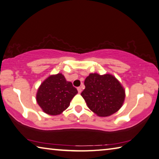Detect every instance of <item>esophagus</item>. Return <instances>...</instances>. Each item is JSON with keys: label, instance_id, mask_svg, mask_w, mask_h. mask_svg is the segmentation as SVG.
Instances as JSON below:
<instances>
[{"label": "esophagus", "instance_id": "1", "mask_svg": "<svg viewBox=\"0 0 159 159\" xmlns=\"http://www.w3.org/2000/svg\"><path fill=\"white\" fill-rule=\"evenodd\" d=\"M77 89H78V92H79V93H80V92H82V89H81V88H80V87L78 88Z\"/></svg>", "mask_w": 159, "mask_h": 159}]
</instances>
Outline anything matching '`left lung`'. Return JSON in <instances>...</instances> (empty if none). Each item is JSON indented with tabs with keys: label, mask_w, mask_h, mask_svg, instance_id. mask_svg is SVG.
<instances>
[{
	"label": "left lung",
	"mask_w": 159,
	"mask_h": 159,
	"mask_svg": "<svg viewBox=\"0 0 159 159\" xmlns=\"http://www.w3.org/2000/svg\"><path fill=\"white\" fill-rule=\"evenodd\" d=\"M81 92L88 108L99 117H107L119 111L125 98V90L111 74H90Z\"/></svg>",
	"instance_id": "left-lung-1"
}]
</instances>
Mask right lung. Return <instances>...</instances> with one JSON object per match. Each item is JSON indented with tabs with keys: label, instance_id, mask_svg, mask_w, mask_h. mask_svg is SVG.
Returning a JSON list of instances; mask_svg holds the SVG:
<instances>
[{
	"label": "right lung",
	"instance_id": "1",
	"mask_svg": "<svg viewBox=\"0 0 159 159\" xmlns=\"http://www.w3.org/2000/svg\"><path fill=\"white\" fill-rule=\"evenodd\" d=\"M78 93L71 82L62 74L51 75L42 82L37 92L36 100L46 113L57 115L67 109L73 97Z\"/></svg>",
	"mask_w": 159,
	"mask_h": 159
}]
</instances>
